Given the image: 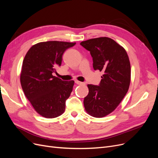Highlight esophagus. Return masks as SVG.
<instances>
[{
	"label": "esophagus",
	"mask_w": 158,
	"mask_h": 158,
	"mask_svg": "<svg viewBox=\"0 0 158 158\" xmlns=\"http://www.w3.org/2000/svg\"><path fill=\"white\" fill-rule=\"evenodd\" d=\"M75 83H76L77 85H82V84H83V83H82V82H81V81H75Z\"/></svg>",
	"instance_id": "esophagus-1"
}]
</instances>
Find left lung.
I'll return each mask as SVG.
<instances>
[{
	"mask_svg": "<svg viewBox=\"0 0 158 158\" xmlns=\"http://www.w3.org/2000/svg\"><path fill=\"white\" fill-rule=\"evenodd\" d=\"M80 44L90 52L94 69L104 73L99 86L87 85L89 92L84 99L85 108L93 117L103 118L117 108L128 90L129 58L124 48L108 37L91 39Z\"/></svg>",
	"mask_w": 158,
	"mask_h": 158,
	"instance_id": "left-lung-1",
	"label": "left lung"
}]
</instances>
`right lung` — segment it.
<instances>
[{"instance_id":"obj_1","label":"right lung","mask_w":158,"mask_h":158,"mask_svg":"<svg viewBox=\"0 0 158 158\" xmlns=\"http://www.w3.org/2000/svg\"><path fill=\"white\" fill-rule=\"evenodd\" d=\"M75 43L47 41L32 46L23 60L20 84L35 110L46 118H55L65 110L73 81L53 76L62 62L64 52Z\"/></svg>"}]
</instances>
